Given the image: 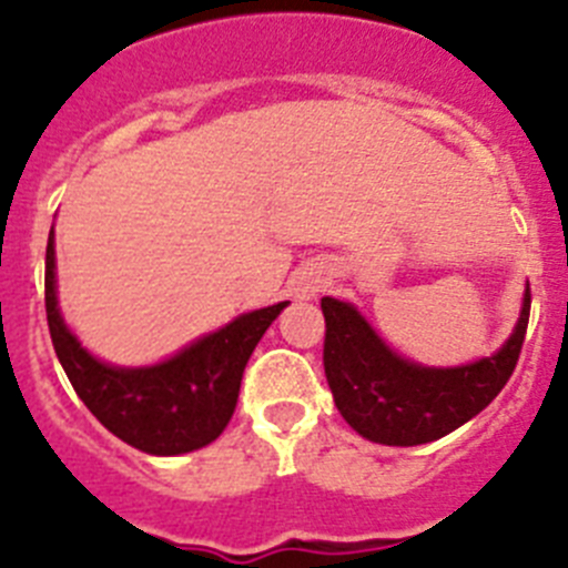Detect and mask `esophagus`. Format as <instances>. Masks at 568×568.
I'll return each instance as SVG.
<instances>
[{
  "instance_id": "esophagus-1",
  "label": "esophagus",
  "mask_w": 568,
  "mask_h": 568,
  "mask_svg": "<svg viewBox=\"0 0 568 568\" xmlns=\"http://www.w3.org/2000/svg\"><path fill=\"white\" fill-rule=\"evenodd\" d=\"M321 287H324V281L321 278H301L295 293H298V298H313V295L321 293Z\"/></svg>"
}]
</instances>
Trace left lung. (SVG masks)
<instances>
[{"label": "left lung", "mask_w": 568, "mask_h": 568, "mask_svg": "<svg viewBox=\"0 0 568 568\" xmlns=\"http://www.w3.org/2000/svg\"><path fill=\"white\" fill-rule=\"evenodd\" d=\"M531 293L526 287L520 318L509 341L491 358L466 366H420L395 355L353 304L321 298L324 373L344 420L366 440L418 446L438 440L471 420L495 400L520 358L529 324Z\"/></svg>", "instance_id": "8db88e82"}]
</instances>
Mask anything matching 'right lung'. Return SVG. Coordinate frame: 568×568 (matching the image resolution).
I'll return each instance as SVG.
<instances>
[{
    "label": "right lung",
    "instance_id": "right-lung-1",
    "mask_svg": "<svg viewBox=\"0 0 568 568\" xmlns=\"http://www.w3.org/2000/svg\"><path fill=\"white\" fill-rule=\"evenodd\" d=\"M287 301L244 313L155 366L102 364L64 327L57 301L53 230L44 253V310L59 364L104 429L148 455H184L213 444L239 404L241 375L255 344Z\"/></svg>",
    "mask_w": 568,
    "mask_h": 568
}]
</instances>
